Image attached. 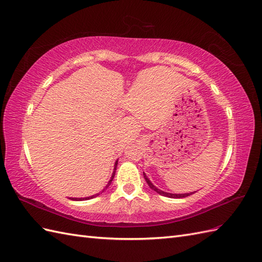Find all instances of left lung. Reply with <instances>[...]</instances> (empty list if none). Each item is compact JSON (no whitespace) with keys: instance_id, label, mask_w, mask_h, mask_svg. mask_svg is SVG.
Wrapping results in <instances>:
<instances>
[{"instance_id":"8db88e82","label":"left lung","mask_w":262,"mask_h":262,"mask_svg":"<svg viewBox=\"0 0 262 262\" xmlns=\"http://www.w3.org/2000/svg\"><path fill=\"white\" fill-rule=\"evenodd\" d=\"M143 177H144V179H145V181H146V183L149 184V187L152 189V190H155L156 192H158L159 194H161V195H164V196H169V198H174V199H178V198H186V196H188V195H190V194H192L193 192H191V193H181V194H176V193H169V192H164V191H162V190H159L156 186H153L152 184V182L148 179V177L145 176V173L143 172Z\"/></svg>"}]
</instances>
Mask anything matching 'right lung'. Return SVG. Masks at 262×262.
<instances>
[{
    "mask_svg": "<svg viewBox=\"0 0 262 262\" xmlns=\"http://www.w3.org/2000/svg\"><path fill=\"white\" fill-rule=\"evenodd\" d=\"M117 165H118V161H116V164H114V169H113V173H112V177H111V179H110V181H109V183L106 184V187L102 190V192H103V191L105 190V189H107L109 188V186L111 184V182H112V180H113V178H114V174H116V170H117ZM101 192V193H102ZM100 193H97V194H93V195H91V196H88V198H70V199L71 200H74V201H82V200H89V199H92V198H95V196H98Z\"/></svg>",
    "mask_w": 262,
    "mask_h": 262,
    "instance_id": "1",
    "label": "right lung"
}]
</instances>
